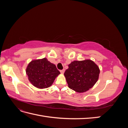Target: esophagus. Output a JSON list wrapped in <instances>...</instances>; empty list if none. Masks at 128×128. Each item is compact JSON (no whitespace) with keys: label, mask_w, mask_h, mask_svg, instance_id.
I'll return each instance as SVG.
<instances>
[{"label":"esophagus","mask_w":128,"mask_h":128,"mask_svg":"<svg viewBox=\"0 0 128 128\" xmlns=\"http://www.w3.org/2000/svg\"><path fill=\"white\" fill-rule=\"evenodd\" d=\"M64 71H65V70H64V69H63L62 70H60V72L62 74H63L64 72Z\"/></svg>","instance_id":"esophagus-1"}]
</instances>
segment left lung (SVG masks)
Masks as SVG:
<instances>
[{
  "label": "left lung",
  "mask_w": 128,
  "mask_h": 128,
  "mask_svg": "<svg viewBox=\"0 0 128 128\" xmlns=\"http://www.w3.org/2000/svg\"><path fill=\"white\" fill-rule=\"evenodd\" d=\"M100 69L94 61L90 59L74 61L68 64L64 75L68 87L79 93L92 88L99 79Z\"/></svg>",
  "instance_id": "obj_1"
}]
</instances>
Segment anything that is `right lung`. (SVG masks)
Segmentation results:
<instances>
[{
    "label": "right lung",
    "mask_w": 128,
    "mask_h": 128,
    "mask_svg": "<svg viewBox=\"0 0 128 128\" xmlns=\"http://www.w3.org/2000/svg\"><path fill=\"white\" fill-rule=\"evenodd\" d=\"M26 72L29 82L34 87L40 89L51 86L56 77L60 74L56 65L46 58L30 61Z\"/></svg>",
    "instance_id": "add662e5"
}]
</instances>
